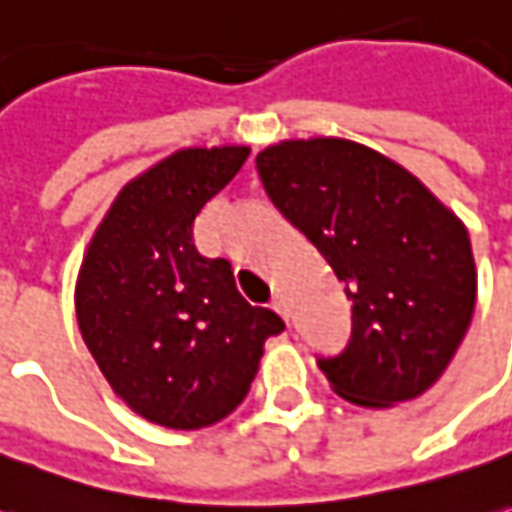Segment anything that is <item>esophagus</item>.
<instances>
[{"label": "esophagus", "instance_id": "34e87169", "mask_svg": "<svg viewBox=\"0 0 512 512\" xmlns=\"http://www.w3.org/2000/svg\"><path fill=\"white\" fill-rule=\"evenodd\" d=\"M271 308H274L277 314L283 316V319H288V305H285L283 294H274V297H271Z\"/></svg>", "mask_w": 512, "mask_h": 512}]
</instances>
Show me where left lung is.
I'll return each mask as SVG.
<instances>
[{"instance_id": "1", "label": "left lung", "mask_w": 512, "mask_h": 512, "mask_svg": "<svg viewBox=\"0 0 512 512\" xmlns=\"http://www.w3.org/2000/svg\"><path fill=\"white\" fill-rule=\"evenodd\" d=\"M257 173L353 302L347 347L316 358L330 387L358 406L423 395L474 316V252L460 218L409 170L350 139L269 145Z\"/></svg>"}]
</instances>
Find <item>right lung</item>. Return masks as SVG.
<instances>
[{
    "label": "right lung",
    "instance_id": "right-lung-1",
    "mask_svg": "<svg viewBox=\"0 0 512 512\" xmlns=\"http://www.w3.org/2000/svg\"><path fill=\"white\" fill-rule=\"evenodd\" d=\"M249 148H184L128 182L86 249L75 311L109 387L165 429H201L246 398L263 342L285 322L249 305L224 257L198 255L193 221Z\"/></svg>",
    "mask_w": 512,
    "mask_h": 512
}]
</instances>
